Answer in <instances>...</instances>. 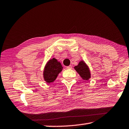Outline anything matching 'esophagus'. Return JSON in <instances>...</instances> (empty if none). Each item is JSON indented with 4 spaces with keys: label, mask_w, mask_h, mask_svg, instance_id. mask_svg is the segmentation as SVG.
<instances>
[{
    "label": "esophagus",
    "mask_w": 129,
    "mask_h": 129,
    "mask_svg": "<svg viewBox=\"0 0 129 129\" xmlns=\"http://www.w3.org/2000/svg\"><path fill=\"white\" fill-rule=\"evenodd\" d=\"M67 69H72V65H69V66L67 67Z\"/></svg>",
    "instance_id": "1"
}]
</instances>
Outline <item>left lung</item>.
Segmentation results:
<instances>
[{"label":"left lung","instance_id":"obj_1","mask_svg":"<svg viewBox=\"0 0 129 129\" xmlns=\"http://www.w3.org/2000/svg\"><path fill=\"white\" fill-rule=\"evenodd\" d=\"M77 72L84 80H88L90 78V72L88 67L84 61H80L77 66L75 67Z\"/></svg>","mask_w":129,"mask_h":129}]
</instances>
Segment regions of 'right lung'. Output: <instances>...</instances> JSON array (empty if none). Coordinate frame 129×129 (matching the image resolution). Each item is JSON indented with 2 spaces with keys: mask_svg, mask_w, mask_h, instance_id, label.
<instances>
[{
  "mask_svg": "<svg viewBox=\"0 0 129 129\" xmlns=\"http://www.w3.org/2000/svg\"><path fill=\"white\" fill-rule=\"evenodd\" d=\"M62 67L60 62L53 58L47 62L44 70V78L47 83L53 82L61 72Z\"/></svg>",
  "mask_w": 129,
  "mask_h": 129,
  "instance_id": "add662e5",
  "label": "right lung"
}]
</instances>
